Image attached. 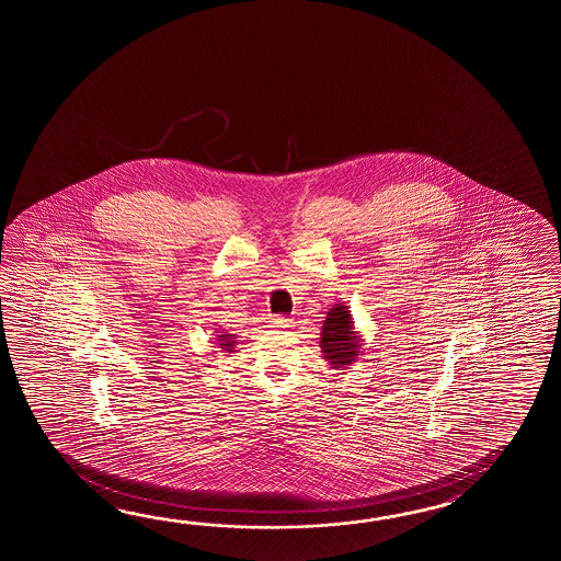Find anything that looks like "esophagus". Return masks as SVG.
<instances>
[{
    "label": "esophagus",
    "mask_w": 561,
    "mask_h": 561,
    "mask_svg": "<svg viewBox=\"0 0 561 561\" xmlns=\"http://www.w3.org/2000/svg\"><path fill=\"white\" fill-rule=\"evenodd\" d=\"M268 322H271V327H275V329H288V327H293V321L286 319L283 314H271Z\"/></svg>",
    "instance_id": "1"
}]
</instances>
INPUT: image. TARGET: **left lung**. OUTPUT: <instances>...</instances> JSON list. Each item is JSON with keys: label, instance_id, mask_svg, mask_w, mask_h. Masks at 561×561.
I'll list each match as a JSON object with an SVG mask.
<instances>
[{"label": "left lung", "instance_id": "left-lung-1", "mask_svg": "<svg viewBox=\"0 0 561 561\" xmlns=\"http://www.w3.org/2000/svg\"><path fill=\"white\" fill-rule=\"evenodd\" d=\"M321 348L324 358L331 360L333 367L351 365L357 357V336L353 331L351 314L343 305L329 310L327 321L322 324Z\"/></svg>", "mask_w": 561, "mask_h": 561}]
</instances>
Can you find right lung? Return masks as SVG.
Masks as SVG:
<instances>
[{
    "label": "right lung",
    "mask_w": 561,
    "mask_h": 561,
    "mask_svg": "<svg viewBox=\"0 0 561 561\" xmlns=\"http://www.w3.org/2000/svg\"><path fill=\"white\" fill-rule=\"evenodd\" d=\"M220 336V346H222V351H232V346H234V341H230L232 339V334H218Z\"/></svg>",
    "instance_id": "obj_1"
}]
</instances>
